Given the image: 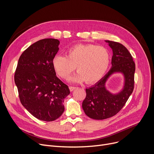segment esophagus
I'll use <instances>...</instances> for the list:
<instances>
[{
  "label": "esophagus",
  "mask_w": 154,
  "mask_h": 154,
  "mask_svg": "<svg viewBox=\"0 0 154 154\" xmlns=\"http://www.w3.org/2000/svg\"><path fill=\"white\" fill-rule=\"evenodd\" d=\"M76 88V87H73V86H70L69 87V89H70V91H73L74 89H75Z\"/></svg>",
  "instance_id": "34e87169"
}]
</instances>
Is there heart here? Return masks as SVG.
Segmentation results:
<instances>
[{
	"mask_svg": "<svg viewBox=\"0 0 154 154\" xmlns=\"http://www.w3.org/2000/svg\"><path fill=\"white\" fill-rule=\"evenodd\" d=\"M110 63V54L106 48L94 44H78L68 48L66 56L57 55L52 65L57 75L67 79L75 70L77 74L70 79L72 82L85 80L92 83L100 79L107 71Z\"/></svg>",
	"mask_w": 154,
	"mask_h": 154,
	"instance_id": "heart-1",
	"label": "heart"
}]
</instances>
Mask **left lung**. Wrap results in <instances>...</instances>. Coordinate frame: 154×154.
I'll list each match as a JSON object with an SVG mask.
<instances>
[{"label": "left lung", "mask_w": 154, "mask_h": 154, "mask_svg": "<svg viewBox=\"0 0 154 154\" xmlns=\"http://www.w3.org/2000/svg\"><path fill=\"white\" fill-rule=\"evenodd\" d=\"M112 48V68L99 81L86 88V97L82 102L85 114L91 119L103 120L116 115L123 108L134 88L135 64L127 48L119 42L106 40ZM115 72H122L125 75L123 90L117 94H112L105 88L109 77Z\"/></svg>", "instance_id": "obj_1"}]
</instances>
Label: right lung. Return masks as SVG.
Masks as SVG:
<instances>
[{"label":"right lung","mask_w":154,"mask_h":154,"mask_svg":"<svg viewBox=\"0 0 154 154\" xmlns=\"http://www.w3.org/2000/svg\"><path fill=\"white\" fill-rule=\"evenodd\" d=\"M59 40H40L23 51L19 59L14 80L22 106L35 118L51 122L62 116L68 86L56 76L52 60Z\"/></svg>","instance_id":"obj_1"}]
</instances>
